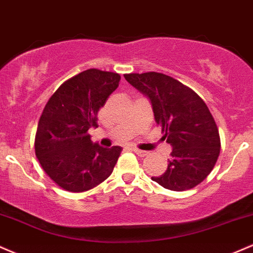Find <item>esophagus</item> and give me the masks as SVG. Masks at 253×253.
<instances>
[{"label": "esophagus", "instance_id": "1", "mask_svg": "<svg viewBox=\"0 0 253 253\" xmlns=\"http://www.w3.org/2000/svg\"><path fill=\"white\" fill-rule=\"evenodd\" d=\"M133 151H135L136 154H137L138 156H141V157H144V156H147L148 155V151H144V150H141V149H138V148H133L132 149Z\"/></svg>", "mask_w": 253, "mask_h": 253}]
</instances>
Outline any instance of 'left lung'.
Listing matches in <instances>:
<instances>
[{
    "instance_id": "left-lung-1",
    "label": "left lung",
    "mask_w": 253,
    "mask_h": 253,
    "mask_svg": "<svg viewBox=\"0 0 253 253\" xmlns=\"http://www.w3.org/2000/svg\"><path fill=\"white\" fill-rule=\"evenodd\" d=\"M124 78L150 100L163 138L173 148L167 170L151 180L175 192L194 188L212 171L220 153L218 127L207 105L166 74L130 73Z\"/></svg>"
}]
</instances>
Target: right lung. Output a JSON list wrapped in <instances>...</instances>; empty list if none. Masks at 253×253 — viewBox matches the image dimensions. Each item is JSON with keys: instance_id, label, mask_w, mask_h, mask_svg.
Wrapping results in <instances>:
<instances>
[{"instance_id": "right-lung-1", "label": "right lung", "mask_w": 253, "mask_h": 253, "mask_svg": "<svg viewBox=\"0 0 253 253\" xmlns=\"http://www.w3.org/2000/svg\"><path fill=\"white\" fill-rule=\"evenodd\" d=\"M118 73L90 68L59 86L44 106L35 135V155L62 189L88 191L111 175L122 148L91 141L98 111L118 87Z\"/></svg>"}]
</instances>
